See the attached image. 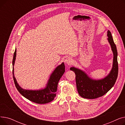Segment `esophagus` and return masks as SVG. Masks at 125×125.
<instances>
[{
  "label": "esophagus",
  "mask_w": 125,
  "mask_h": 125,
  "mask_svg": "<svg viewBox=\"0 0 125 125\" xmlns=\"http://www.w3.org/2000/svg\"><path fill=\"white\" fill-rule=\"evenodd\" d=\"M65 64H66L67 65H70L72 64V62H73V60H72V59L71 57H68L66 58V59L65 60Z\"/></svg>",
  "instance_id": "obj_1"
}]
</instances>
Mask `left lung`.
Returning <instances> with one entry per match:
<instances>
[{
  "mask_svg": "<svg viewBox=\"0 0 125 125\" xmlns=\"http://www.w3.org/2000/svg\"><path fill=\"white\" fill-rule=\"evenodd\" d=\"M107 40L111 46L114 54L113 67L109 73L101 80H93L86 73L80 69L72 67L70 70L75 74L76 88L79 95L87 99H95L101 97L113 88L116 82L118 75L117 52L109 30L107 31Z\"/></svg>",
  "mask_w": 125,
  "mask_h": 125,
  "instance_id": "obj_1",
  "label": "left lung"
}]
</instances>
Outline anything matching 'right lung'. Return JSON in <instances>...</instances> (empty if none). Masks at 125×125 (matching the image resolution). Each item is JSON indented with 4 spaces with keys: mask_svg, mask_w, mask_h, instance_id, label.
<instances>
[{
    "mask_svg": "<svg viewBox=\"0 0 125 125\" xmlns=\"http://www.w3.org/2000/svg\"><path fill=\"white\" fill-rule=\"evenodd\" d=\"M16 49L12 59V74L16 88L22 96L30 101L38 104H45L51 102L56 96L58 82L65 72V65L63 62L58 66L50 76L46 87L38 90H29L22 89L17 83L14 76V66L16 57Z\"/></svg>",
    "mask_w": 125,
    "mask_h": 125,
    "instance_id": "right-lung-1",
    "label": "right lung"
}]
</instances>
